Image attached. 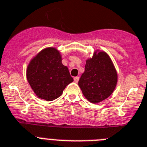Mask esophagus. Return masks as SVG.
Instances as JSON below:
<instances>
[{
    "mask_svg": "<svg viewBox=\"0 0 147 147\" xmlns=\"http://www.w3.org/2000/svg\"><path fill=\"white\" fill-rule=\"evenodd\" d=\"M74 81H75V82H76V83H78V81H79V77L74 78Z\"/></svg>",
    "mask_w": 147,
    "mask_h": 147,
    "instance_id": "esophagus-1",
    "label": "esophagus"
}]
</instances>
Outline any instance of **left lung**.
<instances>
[{
  "instance_id": "left-lung-1",
  "label": "left lung",
  "mask_w": 147,
  "mask_h": 147,
  "mask_svg": "<svg viewBox=\"0 0 147 147\" xmlns=\"http://www.w3.org/2000/svg\"><path fill=\"white\" fill-rule=\"evenodd\" d=\"M117 83V72L109 55L95 51L86 60L85 70L78 81L84 96L91 103H98L113 93Z\"/></svg>"
}]
</instances>
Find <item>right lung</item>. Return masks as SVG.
<instances>
[{
	"label": "right lung",
	"instance_id": "obj_1",
	"mask_svg": "<svg viewBox=\"0 0 147 147\" xmlns=\"http://www.w3.org/2000/svg\"><path fill=\"white\" fill-rule=\"evenodd\" d=\"M27 79L35 94L46 101L60 96L66 86L73 81L68 68L62 63L60 51L52 47L42 50L30 60Z\"/></svg>",
	"mask_w": 147,
	"mask_h": 147
}]
</instances>
